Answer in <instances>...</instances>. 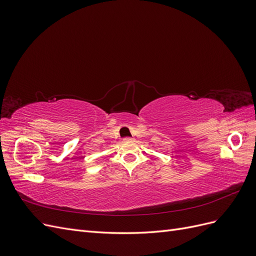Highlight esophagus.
<instances>
[{
  "mask_svg": "<svg viewBox=\"0 0 256 256\" xmlns=\"http://www.w3.org/2000/svg\"><path fill=\"white\" fill-rule=\"evenodd\" d=\"M134 138H124V142H132Z\"/></svg>",
  "mask_w": 256,
  "mask_h": 256,
  "instance_id": "esophagus-1",
  "label": "esophagus"
}]
</instances>
